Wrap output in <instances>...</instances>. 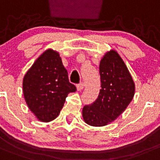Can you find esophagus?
<instances>
[{
  "mask_svg": "<svg viewBox=\"0 0 160 160\" xmlns=\"http://www.w3.org/2000/svg\"><path fill=\"white\" fill-rule=\"evenodd\" d=\"M83 88H84V83H79V84L77 85V91H82V90L83 89Z\"/></svg>",
  "mask_w": 160,
  "mask_h": 160,
  "instance_id": "obj_1",
  "label": "esophagus"
}]
</instances>
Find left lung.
<instances>
[{"label":"left lung","instance_id":"8db88e82","mask_svg":"<svg viewBox=\"0 0 160 160\" xmlns=\"http://www.w3.org/2000/svg\"><path fill=\"white\" fill-rule=\"evenodd\" d=\"M99 72L102 89L98 97L82 111L85 123L93 127L111 123L126 109L135 91L132 77L115 50L106 52L101 59Z\"/></svg>","mask_w":160,"mask_h":160}]
</instances>
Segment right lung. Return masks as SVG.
I'll list each match as a JSON object with an SVG mask.
<instances>
[{"instance_id":"1","label":"right lung","mask_w":160,"mask_h":160,"mask_svg":"<svg viewBox=\"0 0 160 160\" xmlns=\"http://www.w3.org/2000/svg\"><path fill=\"white\" fill-rule=\"evenodd\" d=\"M22 90L30 111L38 120L47 123L59 115L68 94L77 88L69 83L58 52L48 49L26 72Z\"/></svg>"}]
</instances>
